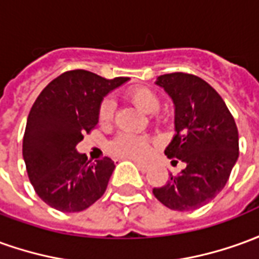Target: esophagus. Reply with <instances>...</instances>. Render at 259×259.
<instances>
[{"label":"esophagus","instance_id":"1","mask_svg":"<svg viewBox=\"0 0 259 259\" xmlns=\"http://www.w3.org/2000/svg\"><path fill=\"white\" fill-rule=\"evenodd\" d=\"M137 167H139V169L142 172H147V171H150V168H151V164H148V162H137Z\"/></svg>","mask_w":259,"mask_h":259}]
</instances>
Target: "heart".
<instances>
[{
  "mask_svg": "<svg viewBox=\"0 0 259 259\" xmlns=\"http://www.w3.org/2000/svg\"><path fill=\"white\" fill-rule=\"evenodd\" d=\"M126 98L139 109L147 115H151V120L164 122V117L158 116L155 112L160 109V97L146 87H133L126 92ZM115 113V104L111 99H104L98 109V119L101 124L111 123ZM153 150V142L144 136H136L123 133L115 137L109 144V151L112 154L129 158V160H146Z\"/></svg>",
  "mask_w": 259,
  "mask_h": 259,
  "instance_id": "1",
  "label": "heart"
}]
</instances>
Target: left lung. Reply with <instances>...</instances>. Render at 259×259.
<instances>
[{"label":"left lung","instance_id":"obj_1","mask_svg":"<svg viewBox=\"0 0 259 259\" xmlns=\"http://www.w3.org/2000/svg\"><path fill=\"white\" fill-rule=\"evenodd\" d=\"M155 84L175 106L177 135L164 153L186 167L153 193L172 210H196L216 198L230 177L238 158L236 122L216 90L196 75L164 74Z\"/></svg>","mask_w":259,"mask_h":259}]
</instances>
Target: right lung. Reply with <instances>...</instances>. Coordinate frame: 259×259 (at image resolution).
Instances as JSON below:
<instances>
[{
	"mask_svg": "<svg viewBox=\"0 0 259 259\" xmlns=\"http://www.w3.org/2000/svg\"><path fill=\"white\" fill-rule=\"evenodd\" d=\"M126 81L85 70L66 71L40 92L29 112L22 144L29 181L56 210H85L106 191L115 162L108 157L87 161L75 147L98 124L105 95Z\"/></svg>",
	"mask_w": 259,
	"mask_h": 259,
	"instance_id": "right-lung-1",
	"label": "right lung"
}]
</instances>
